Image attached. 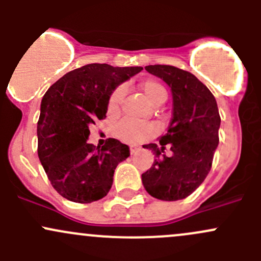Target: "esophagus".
Instances as JSON below:
<instances>
[{
	"mask_svg": "<svg viewBox=\"0 0 261 261\" xmlns=\"http://www.w3.org/2000/svg\"><path fill=\"white\" fill-rule=\"evenodd\" d=\"M139 149H140V147H139L138 145H130V152H131V154H135V152L138 151Z\"/></svg>",
	"mask_w": 261,
	"mask_h": 261,
	"instance_id": "34e87169",
	"label": "esophagus"
}]
</instances>
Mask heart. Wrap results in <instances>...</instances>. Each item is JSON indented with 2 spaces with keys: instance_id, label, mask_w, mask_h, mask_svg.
Wrapping results in <instances>:
<instances>
[{
  "instance_id": "1",
  "label": "heart",
  "mask_w": 261,
  "mask_h": 261,
  "mask_svg": "<svg viewBox=\"0 0 261 261\" xmlns=\"http://www.w3.org/2000/svg\"><path fill=\"white\" fill-rule=\"evenodd\" d=\"M140 89L147 101L154 106H159L167 99V91L158 81L147 80L140 84ZM123 89L117 88L112 92L109 99V111L116 112L120 107ZM156 134V127L149 122H135L131 120H122L115 128V135L125 143H141Z\"/></svg>"
}]
</instances>
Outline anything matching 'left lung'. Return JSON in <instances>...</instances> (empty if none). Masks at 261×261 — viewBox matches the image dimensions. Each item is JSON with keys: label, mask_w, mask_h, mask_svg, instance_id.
I'll list each match as a JSON object with an SVG mask.
<instances>
[{"label": "left lung", "mask_w": 261, "mask_h": 261, "mask_svg": "<svg viewBox=\"0 0 261 261\" xmlns=\"http://www.w3.org/2000/svg\"><path fill=\"white\" fill-rule=\"evenodd\" d=\"M150 74L169 86L173 117L159 143L144 145L156 159L141 175L144 188L154 198L178 201L188 197L206 179L218 145L221 117L217 102L196 75L172 65H147ZM169 145L172 155L162 154Z\"/></svg>", "instance_id": "1"}]
</instances>
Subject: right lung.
Wrapping results in <instances>:
<instances>
[{"mask_svg": "<svg viewBox=\"0 0 261 261\" xmlns=\"http://www.w3.org/2000/svg\"><path fill=\"white\" fill-rule=\"evenodd\" d=\"M141 67L87 64L58 80L44 94L38 121V155L55 191L68 201L91 203L107 196L127 145L107 139L102 147L87 143L89 126L103 120L116 87Z\"/></svg>", "mask_w": 261, "mask_h": 261, "instance_id": "right-lung-1", "label": "right lung"}]
</instances>
